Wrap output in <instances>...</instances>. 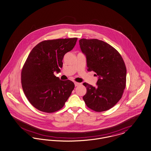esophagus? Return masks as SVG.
Segmentation results:
<instances>
[{"label": "esophagus", "instance_id": "esophagus-1", "mask_svg": "<svg viewBox=\"0 0 151 151\" xmlns=\"http://www.w3.org/2000/svg\"><path fill=\"white\" fill-rule=\"evenodd\" d=\"M74 84H75V86H78L79 85H81V83H79V82H74Z\"/></svg>", "mask_w": 151, "mask_h": 151}]
</instances>
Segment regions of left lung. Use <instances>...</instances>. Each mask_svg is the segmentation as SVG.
<instances>
[{
    "mask_svg": "<svg viewBox=\"0 0 151 151\" xmlns=\"http://www.w3.org/2000/svg\"><path fill=\"white\" fill-rule=\"evenodd\" d=\"M79 42L81 50L86 56L88 71H93L99 76L96 87L83 83L86 88L83 100L93 111H108L120 100L125 88L124 61L118 51L102 40L83 38Z\"/></svg>",
    "mask_w": 151,
    "mask_h": 151,
    "instance_id": "8db88e82",
    "label": "left lung"
}]
</instances>
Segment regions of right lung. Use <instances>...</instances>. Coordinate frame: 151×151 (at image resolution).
Here are the masks:
<instances>
[{
    "mask_svg": "<svg viewBox=\"0 0 151 151\" xmlns=\"http://www.w3.org/2000/svg\"><path fill=\"white\" fill-rule=\"evenodd\" d=\"M77 38L45 40L31 51L21 71L23 91L38 110L53 113L63 108L74 88L70 80L61 81L54 72H60L66 53L71 50Z\"/></svg>",
    "mask_w": 151,
    "mask_h": 151,
    "instance_id": "1",
    "label": "right lung"
}]
</instances>
